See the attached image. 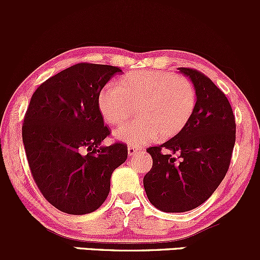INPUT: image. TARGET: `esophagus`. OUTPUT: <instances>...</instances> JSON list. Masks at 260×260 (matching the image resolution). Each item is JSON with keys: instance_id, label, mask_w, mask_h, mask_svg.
I'll return each instance as SVG.
<instances>
[{"instance_id": "34e87169", "label": "esophagus", "mask_w": 260, "mask_h": 260, "mask_svg": "<svg viewBox=\"0 0 260 260\" xmlns=\"http://www.w3.org/2000/svg\"><path fill=\"white\" fill-rule=\"evenodd\" d=\"M140 150H142V148L134 147V145H129V147H128V155H129V156H134V155L138 154Z\"/></svg>"}]
</instances>
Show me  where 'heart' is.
Listing matches in <instances>:
<instances>
[{
	"instance_id": "b5f03b06",
	"label": "heart",
	"mask_w": 260,
	"mask_h": 260,
	"mask_svg": "<svg viewBox=\"0 0 260 260\" xmlns=\"http://www.w3.org/2000/svg\"><path fill=\"white\" fill-rule=\"evenodd\" d=\"M197 89L187 77L164 71L140 70L109 83L98 95V107L106 123L118 126L138 110V120L113 132L115 139L140 145L177 134L192 117Z\"/></svg>"
}]
</instances>
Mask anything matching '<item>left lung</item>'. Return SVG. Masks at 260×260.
<instances>
[{
  "mask_svg": "<svg viewBox=\"0 0 260 260\" xmlns=\"http://www.w3.org/2000/svg\"><path fill=\"white\" fill-rule=\"evenodd\" d=\"M197 89V105L182 129L159 147L148 148L153 168L144 176L149 202L165 213L202 205L228 172L236 142V122L228 98L205 74L178 68ZM179 154V160L172 156Z\"/></svg>",
  "mask_w": 260,
  "mask_h": 260,
  "instance_id": "obj_1",
  "label": "left lung"
}]
</instances>
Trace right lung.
<instances>
[{"label": "right lung", "mask_w": 260, "mask_h": 260, "mask_svg": "<svg viewBox=\"0 0 260 260\" xmlns=\"http://www.w3.org/2000/svg\"><path fill=\"white\" fill-rule=\"evenodd\" d=\"M109 64L78 63L51 77L32 94L22 128L32 178L47 202L63 213H92L106 201L127 145L101 147L110 136L98 95L116 73Z\"/></svg>", "instance_id": "obj_1"}]
</instances>
